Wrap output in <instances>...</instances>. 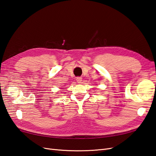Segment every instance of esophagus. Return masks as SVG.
<instances>
[{
  "mask_svg": "<svg viewBox=\"0 0 156 156\" xmlns=\"http://www.w3.org/2000/svg\"><path fill=\"white\" fill-rule=\"evenodd\" d=\"M76 81H77V83H81V81H82V78H81V77H78L76 78Z\"/></svg>",
  "mask_w": 156,
  "mask_h": 156,
  "instance_id": "obj_1",
  "label": "esophagus"
}]
</instances>
